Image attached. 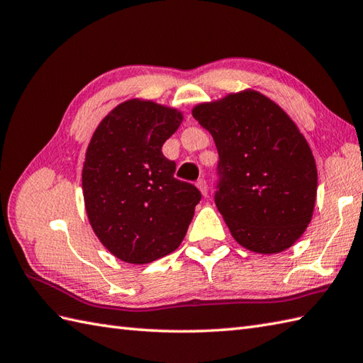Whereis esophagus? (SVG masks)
<instances>
[{
    "mask_svg": "<svg viewBox=\"0 0 363 363\" xmlns=\"http://www.w3.org/2000/svg\"><path fill=\"white\" fill-rule=\"evenodd\" d=\"M196 184H197L199 191L202 192V196H203V197H206V196H208V184H206V182H205L203 179H200Z\"/></svg>",
    "mask_w": 363,
    "mask_h": 363,
    "instance_id": "obj_1",
    "label": "esophagus"
}]
</instances>
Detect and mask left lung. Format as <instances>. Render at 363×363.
Instances as JSON below:
<instances>
[{
	"mask_svg": "<svg viewBox=\"0 0 363 363\" xmlns=\"http://www.w3.org/2000/svg\"><path fill=\"white\" fill-rule=\"evenodd\" d=\"M219 152L216 205L239 245L259 255L292 247L312 220L315 158L292 118L255 90L192 108Z\"/></svg>",
	"mask_w": 363,
	"mask_h": 363,
	"instance_id": "obj_1",
	"label": "left lung"
}]
</instances>
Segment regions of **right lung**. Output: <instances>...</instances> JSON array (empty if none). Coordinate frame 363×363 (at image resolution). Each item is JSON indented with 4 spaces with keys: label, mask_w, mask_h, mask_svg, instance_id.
Returning a JSON list of instances; mask_svg holds the SVG:
<instances>
[{
    "label": "right lung",
    "mask_w": 363,
    "mask_h": 363,
    "mask_svg": "<svg viewBox=\"0 0 363 363\" xmlns=\"http://www.w3.org/2000/svg\"><path fill=\"white\" fill-rule=\"evenodd\" d=\"M183 121L147 99L121 102L85 152L82 191L94 235L118 259L147 264L179 248L200 202L194 184L174 177L161 147Z\"/></svg>",
    "instance_id": "right-lung-1"
}]
</instances>
